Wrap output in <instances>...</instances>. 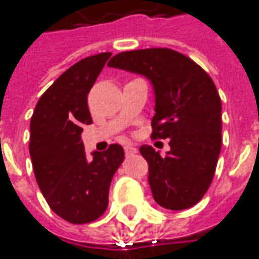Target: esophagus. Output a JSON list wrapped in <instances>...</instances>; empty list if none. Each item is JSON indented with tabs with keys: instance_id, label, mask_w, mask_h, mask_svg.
<instances>
[{
	"instance_id": "34e87169",
	"label": "esophagus",
	"mask_w": 259,
	"mask_h": 259,
	"mask_svg": "<svg viewBox=\"0 0 259 259\" xmlns=\"http://www.w3.org/2000/svg\"><path fill=\"white\" fill-rule=\"evenodd\" d=\"M136 148L135 146H132V145H127V146H124V152H126V155L129 156V155H133V153H136Z\"/></svg>"
}]
</instances>
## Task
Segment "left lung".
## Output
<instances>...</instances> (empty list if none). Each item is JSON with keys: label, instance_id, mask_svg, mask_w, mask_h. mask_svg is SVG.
<instances>
[{"label": "left lung", "instance_id": "1", "mask_svg": "<svg viewBox=\"0 0 259 259\" xmlns=\"http://www.w3.org/2000/svg\"><path fill=\"white\" fill-rule=\"evenodd\" d=\"M108 66L141 73L153 85L152 138L169 139L171 146L166 155L141 146L155 201L169 210L193 207L211 184L222 149V101L213 79L166 48L121 52Z\"/></svg>", "mask_w": 259, "mask_h": 259}]
</instances>
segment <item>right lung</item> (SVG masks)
Wrapping results in <instances>:
<instances>
[{
  "label": "right lung",
  "instance_id": "right-lung-1",
  "mask_svg": "<svg viewBox=\"0 0 259 259\" xmlns=\"http://www.w3.org/2000/svg\"><path fill=\"white\" fill-rule=\"evenodd\" d=\"M111 56H88L72 65L40 97L30 121V156L40 191L63 220L94 222L108 206V190L124 159L120 145L85 156L81 133L93 118L88 93Z\"/></svg>",
  "mask_w": 259,
  "mask_h": 259
}]
</instances>
